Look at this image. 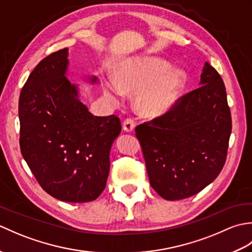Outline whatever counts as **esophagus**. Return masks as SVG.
Returning a JSON list of instances; mask_svg holds the SVG:
<instances>
[{"instance_id":"obj_1","label":"esophagus","mask_w":252,"mask_h":252,"mask_svg":"<svg viewBox=\"0 0 252 252\" xmlns=\"http://www.w3.org/2000/svg\"><path fill=\"white\" fill-rule=\"evenodd\" d=\"M122 127H123V130L127 133L133 132L135 129V121L131 119V118H129V119H126L125 121H123Z\"/></svg>"}]
</instances>
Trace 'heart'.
Here are the masks:
<instances>
[{
    "label": "heart",
    "instance_id": "b5f03b06",
    "mask_svg": "<svg viewBox=\"0 0 252 252\" xmlns=\"http://www.w3.org/2000/svg\"><path fill=\"white\" fill-rule=\"evenodd\" d=\"M186 73L158 57H134L116 68V80H103V91L111 103L119 104L123 93L135 95V107L145 117L167 112L179 99L186 85Z\"/></svg>",
    "mask_w": 252,
    "mask_h": 252
}]
</instances>
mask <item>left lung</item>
Wrapping results in <instances>:
<instances>
[{
	"mask_svg": "<svg viewBox=\"0 0 252 252\" xmlns=\"http://www.w3.org/2000/svg\"><path fill=\"white\" fill-rule=\"evenodd\" d=\"M231 132L225 85L206 62L199 88L167 114L136 126L153 189L167 200L202 190L223 169Z\"/></svg>",
	"mask_w": 252,
	"mask_h": 252,
	"instance_id": "8db88e82",
	"label": "left lung"
}]
</instances>
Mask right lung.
Here are the masks:
<instances>
[{
  "instance_id": "obj_1",
  "label": "right lung",
  "mask_w": 252,
  "mask_h": 252,
  "mask_svg": "<svg viewBox=\"0 0 252 252\" xmlns=\"http://www.w3.org/2000/svg\"><path fill=\"white\" fill-rule=\"evenodd\" d=\"M68 49L42 60L19 96L20 151L42 189L67 202L93 201L105 189L109 154L119 136L116 116L97 117L67 78ZM92 84L95 76L88 77Z\"/></svg>"
}]
</instances>
